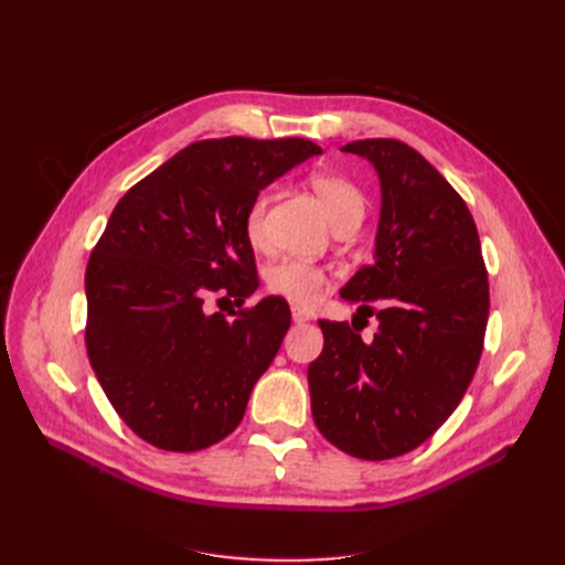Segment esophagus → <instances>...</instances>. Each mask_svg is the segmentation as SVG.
Masks as SVG:
<instances>
[{"instance_id": "esophagus-1", "label": "esophagus", "mask_w": 565, "mask_h": 565, "mask_svg": "<svg viewBox=\"0 0 565 565\" xmlns=\"http://www.w3.org/2000/svg\"><path fill=\"white\" fill-rule=\"evenodd\" d=\"M292 320H295L297 324H303V322H309V320H311V313H309V311H303V309H299V306H295V309H292Z\"/></svg>"}]
</instances>
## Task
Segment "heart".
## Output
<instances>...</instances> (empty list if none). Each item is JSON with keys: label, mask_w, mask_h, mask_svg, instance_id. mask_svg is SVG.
Masks as SVG:
<instances>
[{"label": "heart", "mask_w": 565, "mask_h": 565, "mask_svg": "<svg viewBox=\"0 0 565 565\" xmlns=\"http://www.w3.org/2000/svg\"><path fill=\"white\" fill-rule=\"evenodd\" d=\"M311 185L334 228L361 224L365 216V195L351 179L334 172H318L311 177ZM266 207L268 198L259 193L245 212V235L254 247H262L266 241ZM324 282H328L324 273L301 259H282L266 270L270 292L297 306H311L320 297Z\"/></svg>", "instance_id": "b5f03b06"}]
</instances>
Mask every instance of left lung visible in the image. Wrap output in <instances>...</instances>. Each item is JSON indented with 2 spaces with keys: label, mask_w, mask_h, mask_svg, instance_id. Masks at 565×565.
I'll return each instance as SVG.
<instances>
[{
  "label": "left lung",
  "mask_w": 565,
  "mask_h": 565,
  "mask_svg": "<svg viewBox=\"0 0 565 565\" xmlns=\"http://www.w3.org/2000/svg\"><path fill=\"white\" fill-rule=\"evenodd\" d=\"M377 169L374 262L341 287L353 318L377 316L363 341L349 322L318 320L311 413L332 446L391 459L434 436L469 388L488 324V270L465 200L415 148L365 139L341 148Z\"/></svg>",
  "instance_id": "left-lung-1"
}]
</instances>
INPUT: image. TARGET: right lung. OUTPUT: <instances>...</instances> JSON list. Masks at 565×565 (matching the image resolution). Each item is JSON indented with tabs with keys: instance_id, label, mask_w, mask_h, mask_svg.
Returning a JSON list of instances; mask_svg holds the SVG:
<instances>
[{
	"instance_id": "right-lung-1",
	"label": "right lung",
	"mask_w": 565,
	"mask_h": 565,
	"mask_svg": "<svg viewBox=\"0 0 565 565\" xmlns=\"http://www.w3.org/2000/svg\"><path fill=\"white\" fill-rule=\"evenodd\" d=\"M320 152L306 139L198 141L117 202L84 276V341L115 413L150 446L195 452L241 424L289 330V306L266 297L226 320L204 299L245 303L259 287L249 202Z\"/></svg>"
}]
</instances>
